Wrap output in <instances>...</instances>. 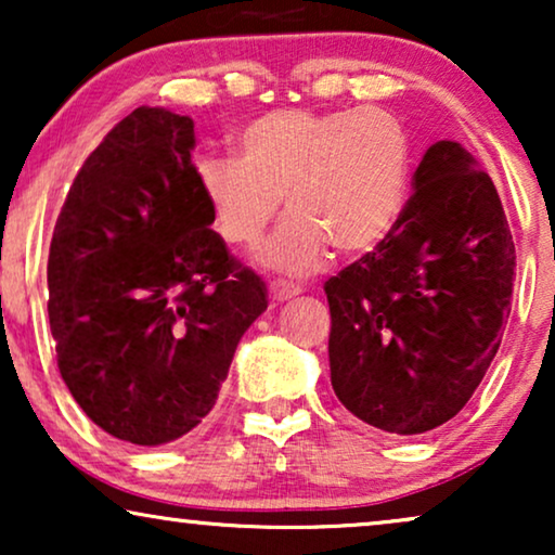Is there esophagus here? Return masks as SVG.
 <instances>
[{
    "label": "esophagus",
    "instance_id": "esophagus-1",
    "mask_svg": "<svg viewBox=\"0 0 555 555\" xmlns=\"http://www.w3.org/2000/svg\"><path fill=\"white\" fill-rule=\"evenodd\" d=\"M302 287L300 285H287V283H275L270 285V298L283 302V300H291L295 295H300Z\"/></svg>",
    "mask_w": 555,
    "mask_h": 555
}]
</instances>
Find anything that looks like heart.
Instances as JSON below:
<instances>
[{
  "label": "heart",
  "mask_w": 555,
  "mask_h": 555,
  "mask_svg": "<svg viewBox=\"0 0 555 555\" xmlns=\"http://www.w3.org/2000/svg\"><path fill=\"white\" fill-rule=\"evenodd\" d=\"M240 158H196V181L227 245L255 249L283 209L262 260L306 275L328 247L363 255L399 224L412 179V135L386 108H280L249 120Z\"/></svg>",
  "instance_id": "heart-1"
}]
</instances>
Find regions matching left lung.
<instances>
[{"label":"left lung","instance_id":"obj_1","mask_svg":"<svg viewBox=\"0 0 555 555\" xmlns=\"http://www.w3.org/2000/svg\"><path fill=\"white\" fill-rule=\"evenodd\" d=\"M515 245L488 171L439 141L382 245L325 280L331 384L348 412L422 435L467 404L511 315Z\"/></svg>","mask_w":555,"mask_h":555}]
</instances>
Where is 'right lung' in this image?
<instances>
[{
    "mask_svg": "<svg viewBox=\"0 0 555 555\" xmlns=\"http://www.w3.org/2000/svg\"><path fill=\"white\" fill-rule=\"evenodd\" d=\"M194 120L141 105L80 166L48 257L57 369L82 412L164 444L215 406L264 283L209 230Z\"/></svg>",
    "mask_w": 555,
    "mask_h": 555,
    "instance_id": "obj_1",
    "label": "right lung"
}]
</instances>
